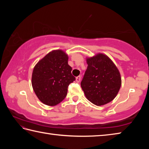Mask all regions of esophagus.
<instances>
[{"label":"esophagus","instance_id":"34e87169","mask_svg":"<svg viewBox=\"0 0 149 149\" xmlns=\"http://www.w3.org/2000/svg\"><path fill=\"white\" fill-rule=\"evenodd\" d=\"M75 80H76V82L79 83L80 81V80H81V76L76 77V79H75Z\"/></svg>","mask_w":149,"mask_h":149}]
</instances>
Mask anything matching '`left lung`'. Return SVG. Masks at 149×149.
Here are the masks:
<instances>
[{"label": "left lung", "mask_w": 149, "mask_h": 149, "mask_svg": "<svg viewBox=\"0 0 149 149\" xmlns=\"http://www.w3.org/2000/svg\"><path fill=\"white\" fill-rule=\"evenodd\" d=\"M87 65L81 82L87 99L97 106L104 105L114 100L122 85L116 65L104 54L98 53L86 58Z\"/></svg>", "instance_id": "8db88e82"}]
</instances>
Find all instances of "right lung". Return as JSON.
Segmentation results:
<instances>
[{"mask_svg":"<svg viewBox=\"0 0 149 149\" xmlns=\"http://www.w3.org/2000/svg\"><path fill=\"white\" fill-rule=\"evenodd\" d=\"M68 56L62 50H54L37 63L32 73L31 84L43 104L56 106L66 97L68 87L75 80L68 65Z\"/></svg>","mask_w":149,"mask_h":149,"instance_id":"1","label":"right lung"}]
</instances>
